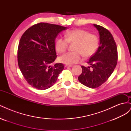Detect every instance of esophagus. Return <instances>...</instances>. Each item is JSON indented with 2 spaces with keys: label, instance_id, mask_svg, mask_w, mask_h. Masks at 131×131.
<instances>
[{
  "label": "esophagus",
  "instance_id": "obj_1",
  "mask_svg": "<svg viewBox=\"0 0 131 131\" xmlns=\"http://www.w3.org/2000/svg\"><path fill=\"white\" fill-rule=\"evenodd\" d=\"M65 67H66V68H68V67H72L73 66H72V65H66Z\"/></svg>",
  "mask_w": 131,
  "mask_h": 131
}]
</instances>
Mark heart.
Segmentation results:
<instances>
[{
  "mask_svg": "<svg viewBox=\"0 0 131 131\" xmlns=\"http://www.w3.org/2000/svg\"><path fill=\"white\" fill-rule=\"evenodd\" d=\"M66 38H58L56 42V49L59 53L64 52L68 47L69 42H77L75 50L64 54L59 58L61 62L66 64H73L80 62L82 54L85 57H90L96 52L99 40L97 35L90 34L88 31L77 29L67 31Z\"/></svg>",
  "mask_w": 131,
  "mask_h": 131,
  "instance_id": "b5f03b06",
  "label": "heart"
}]
</instances>
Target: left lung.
Segmentation results:
<instances>
[{
  "label": "left lung",
  "instance_id": "obj_1",
  "mask_svg": "<svg viewBox=\"0 0 131 131\" xmlns=\"http://www.w3.org/2000/svg\"><path fill=\"white\" fill-rule=\"evenodd\" d=\"M93 26L100 35V46L89 59L90 66H81L82 72L78 77L82 84L92 89L100 86L108 80L115 68L117 61V46L112 34L104 27Z\"/></svg>",
  "mask_w": 131,
  "mask_h": 131
}]
</instances>
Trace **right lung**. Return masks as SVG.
I'll return each mask as SVG.
<instances>
[{
	"instance_id": "right-lung-1",
	"label": "right lung",
	"mask_w": 131,
	"mask_h": 131,
	"mask_svg": "<svg viewBox=\"0 0 131 131\" xmlns=\"http://www.w3.org/2000/svg\"><path fill=\"white\" fill-rule=\"evenodd\" d=\"M67 27L39 23L23 33L18 44V64L29 85L40 90H46L56 83L64 69L62 63L51 66L57 57L54 40Z\"/></svg>"
}]
</instances>
